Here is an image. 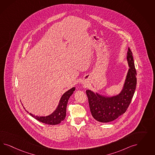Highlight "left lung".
Instances as JSON below:
<instances>
[{
    "mask_svg": "<svg viewBox=\"0 0 155 155\" xmlns=\"http://www.w3.org/2000/svg\"><path fill=\"white\" fill-rule=\"evenodd\" d=\"M127 60L130 68L123 88L119 94L107 97L89 90L86 91L91 115L98 122L108 123L115 120L126 111L131 102L136 89L137 74L130 48L127 51Z\"/></svg>",
    "mask_w": 155,
    "mask_h": 155,
    "instance_id": "1",
    "label": "left lung"
}]
</instances>
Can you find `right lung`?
<instances>
[{"label": "right lung", "instance_id": "obj_1", "mask_svg": "<svg viewBox=\"0 0 155 155\" xmlns=\"http://www.w3.org/2000/svg\"><path fill=\"white\" fill-rule=\"evenodd\" d=\"M74 90L75 87H73L62 95L57 107L52 114L47 117H37L33 115V114L31 113H29V115H31L32 117L38 120L39 122H42L48 124L56 125L60 123L65 118L66 111L68 102ZM25 110L27 113H29L26 110Z\"/></svg>", "mask_w": 155, "mask_h": 155}]
</instances>
